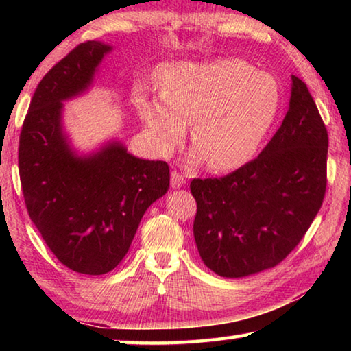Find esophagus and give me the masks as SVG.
<instances>
[{
  "instance_id": "esophagus-1",
  "label": "esophagus",
  "mask_w": 351,
  "mask_h": 351,
  "mask_svg": "<svg viewBox=\"0 0 351 351\" xmlns=\"http://www.w3.org/2000/svg\"><path fill=\"white\" fill-rule=\"evenodd\" d=\"M184 184H186V176H184L182 173H180V171H171V178H170V186L173 189H180L182 187Z\"/></svg>"
}]
</instances>
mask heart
Instances as JSON below:
<instances>
[{"instance_id":"obj_1","label":"heart","mask_w":351,"mask_h":351,"mask_svg":"<svg viewBox=\"0 0 351 351\" xmlns=\"http://www.w3.org/2000/svg\"><path fill=\"white\" fill-rule=\"evenodd\" d=\"M159 94L138 93L136 110L159 153L181 144L192 123L193 161L232 170L251 159L277 116L280 88L239 58L178 62L158 73Z\"/></svg>"}]
</instances>
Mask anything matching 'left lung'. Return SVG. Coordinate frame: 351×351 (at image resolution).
Returning <instances> with one entry per match:
<instances>
[{"instance_id":"left-lung-1","label":"left lung","mask_w":351,"mask_h":351,"mask_svg":"<svg viewBox=\"0 0 351 351\" xmlns=\"http://www.w3.org/2000/svg\"><path fill=\"white\" fill-rule=\"evenodd\" d=\"M328 132L305 82L293 75L289 110L257 158L223 178H193L199 257L221 277L274 268L322 207Z\"/></svg>"}]
</instances>
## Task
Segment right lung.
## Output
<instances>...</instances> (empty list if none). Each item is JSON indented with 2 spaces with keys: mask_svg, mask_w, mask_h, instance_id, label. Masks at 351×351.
Returning <instances> with one entry per match:
<instances>
[{
  "mask_svg": "<svg viewBox=\"0 0 351 351\" xmlns=\"http://www.w3.org/2000/svg\"><path fill=\"white\" fill-rule=\"evenodd\" d=\"M111 49L77 45L38 83L23 122L19 170L26 209L57 260L102 276L125 257L148 206L167 193L165 161H145L111 144L90 158L69 150L60 127L63 100L85 91Z\"/></svg>",
  "mask_w": 351,
  "mask_h": 351,
  "instance_id": "1",
  "label": "right lung"
}]
</instances>
